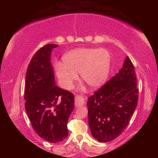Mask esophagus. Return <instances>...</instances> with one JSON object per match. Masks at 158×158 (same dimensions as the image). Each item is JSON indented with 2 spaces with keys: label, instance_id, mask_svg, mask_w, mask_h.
Returning <instances> with one entry per match:
<instances>
[{
  "label": "esophagus",
  "instance_id": "esophagus-1",
  "mask_svg": "<svg viewBox=\"0 0 158 158\" xmlns=\"http://www.w3.org/2000/svg\"><path fill=\"white\" fill-rule=\"evenodd\" d=\"M74 100H75L74 104H75V105L77 106H82L84 105L85 100H84V98L82 97V96H78V95L75 96Z\"/></svg>",
  "mask_w": 158,
  "mask_h": 158
}]
</instances>
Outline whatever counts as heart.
<instances>
[{
    "instance_id": "b5f03b06",
    "label": "heart",
    "mask_w": 158,
    "mask_h": 158,
    "mask_svg": "<svg viewBox=\"0 0 158 158\" xmlns=\"http://www.w3.org/2000/svg\"><path fill=\"white\" fill-rule=\"evenodd\" d=\"M111 55L107 49L97 48H79L67 52L62 63L55 64V71L60 84L64 89L71 90L81 79L92 89H98L105 84L109 76Z\"/></svg>"
}]
</instances>
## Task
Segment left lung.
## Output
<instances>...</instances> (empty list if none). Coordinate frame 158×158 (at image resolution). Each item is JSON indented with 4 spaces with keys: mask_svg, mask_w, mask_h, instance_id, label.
Instances as JSON below:
<instances>
[{
    "mask_svg": "<svg viewBox=\"0 0 158 158\" xmlns=\"http://www.w3.org/2000/svg\"><path fill=\"white\" fill-rule=\"evenodd\" d=\"M135 67L126 57L118 73L88 98L89 125L100 142L117 138L127 126L138 103Z\"/></svg>",
    "mask_w": 158,
    "mask_h": 158,
    "instance_id": "left-lung-1",
    "label": "left lung"
}]
</instances>
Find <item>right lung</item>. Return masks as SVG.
<instances>
[{
  "mask_svg": "<svg viewBox=\"0 0 158 158\" xmlns=\"http://www.w3.org/2000/svg\"><path fill=\"white\" fill-rule=\"evenodd\" d=\"M57 47L48 44L35 53L26 72L24 90L25 109L32 127L52 143L68 137L67 123L74 106L73 93L56 85L51 54Z\"/></svg>",
  "mask_w": 158,
  "mask_h": 158,
  "instance_id": "right-lung-1",
  "label": "right lung"
}]
</instances>
